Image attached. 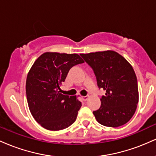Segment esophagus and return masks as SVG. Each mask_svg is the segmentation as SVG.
<instances>
[{"mask_svg": "<svg viewBox=\"0 0 156 156\" xmlns=\"http://www.w3.org/2000/svg\"><path fill=\"white\" fill-rule=\"evenodd\" d=\"M88 98H89V96H88V95H87V96H83V97H82V99H83L84 101H87V100H88Z\"/></svg>", "mask_w": 156, "mask_h": 156, "instance_id": "34e87169", "label": "esophagus"}]
</instances>
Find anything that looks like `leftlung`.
Here are the masks:
<instances>
[{
    "mask_svg": "<svg viewBox=\"0 0 156 156\" xmlns=\"http://www.w3.org/2000/svg\"><path fill=\"white\" fill-rule=\"evenodd\" d=\"M80 55L94 71L98 87L105 91L100 108L93 112L97 121L112 128L125 125L133 116L139 102L137 78L132 66L113 51Z\"/></svg>",
    "mask_w": 156,
    "mask_h": 156,
    "instance_id": "obj_1",
    "label": "left lung"
}]
</instances>
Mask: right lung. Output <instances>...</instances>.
<instances>
[{"label":"right lung","instance_id":"1","mask_svg":"<svg viewBox=\"0 0 156 156\" xmlns=\"http://www.w3.org/2000/svg\"><path fill=\"white\" fill-rule=\"evenodd\" d=\"M83 60L76 53L42 54L35 61L27 76V101L32 116L45 129L60 130L76 121L81 103L76 96L60 93L70 68Z\"/></svg>","mask_w":156,"mask_h":156}]
</instances>
